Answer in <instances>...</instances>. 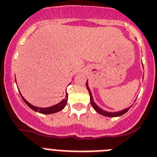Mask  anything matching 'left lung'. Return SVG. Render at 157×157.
Segmentation results:
<instances>
[{
    "label": "left lung",
    "mask_w": 157,
    "mask_h": 157,
    "mask_svg": "<svg viewBox=\"0 0 157 157\" xmlns=\"http://www.w3.org/2000/svg\"><path fill=\"white\" fill-rule=\"evenodd\" d=\"M86 87H87V90H89V93H90V102H91V105H93L94 109H95V110H96L98 113H99V114H102V115H104V116H106V117H118V116L123 115V114H124L126 112H127L128 110H129L130 108H127V109H123L122 111L113 112V113H112V112H108V111H105V110H103V109H101V108H99L98 105H97L96 103L94 101V98H93V96H92L91 91H90V88H89V86H88V83L87 82H86Z\"/></svg>",
    "instance_id": "1"
}]
</instances>
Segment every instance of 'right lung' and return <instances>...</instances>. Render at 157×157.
<instances>
[{
    "mask_svg": "<svg viewBox=\"0 0 157 157\" xmlns=\"http://www.w3.org/2000/svg\"><path fill=\"white\" fill-rule=\"evenodd\" d=\"M21 98H22V99H23V101H25V104H26L29 107L31 108L33 110H34V111H39V113H41V114H54V113L60 111V110H62L63 108L65 107V105L66 104H67V94H66L65 98L63 99V100L62 101H60L59 103L56 104V105H53V106H51V107H48V108H39V107H36V106H34V105H32L31 104H30V103L28 102L27 101L25 100L22 96H21Z\"/></svg>",
    "mask_w": 157,
    "mask_h": 157,
    "instance_id": "obj_1",
    "label": "right lung"
}]
</instances>
